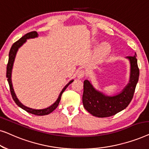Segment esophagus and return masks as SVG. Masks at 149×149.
I'll use <instances>...</instances> for the list:
<instances>
[{
	"label": "esophagus",
	"mask_w": 149,
	"mask_h": 149,
	"mask_svg": "<svg viewBox=\"0 0 149 149\" xmlns=\"http://www.w3.org/2000/svg\"><path fill=\"white\" fill-rule=\"evenodd\" d=\"M85 75V72L84 70H81L79 71L78 74H77V78L78 79H82L83 77Z\"/></svg>",
	"instance_id": "1"
}]
</instances>
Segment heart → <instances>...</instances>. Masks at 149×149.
<instances>
[{
	"mask_svg": "<svg viewBox=\"0 0 149 149\" xmlns=\"http://www.w3.org/2000/svg\"><path fill=\"white\" fill-rule=\"evenodd\" d=\"M110 50H111V47H110L109 45L105 43V42L101 44L98 47L96 52V57L97 59L102 60V59L104 58L110 53Z\"/></svg>",
	"mask_w": 149,
	"mask_h": 149,
	"instance_id": "1",
	"label": "heart"
}]
</instances>
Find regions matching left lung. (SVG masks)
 Masks as SVG:
<instances>
[{
  "instance_id": "8db88e82",
  "label": "left lung",
  "mask_w": 149,
  "mask_h": 149,
  "mask_svg": "<svg viewBox=\"0 0 149 149\" xmlns=\"http://www.w3.org/2000/svg\"><path fill=\"white\" fill-rule=\"evenodd\" d=\"M125 58L128 59L130 64V80L120 93L115 95H105L97 90L89 81L85 80L83 82V104L93 116L102 118L115 115L125 109L132 101L140 72L136 54Z\"/></svg>"
}]
</instances>
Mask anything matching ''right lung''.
Instances as JSON below:
<instances>
[{
    "instance_id": "1",
    "label": "right lung",
    "mask_w": 149,
    "mask_h": 149,
    "mask_svg": "<svg viewBox=\"0 0 149 149\" xmlns=\"http://www.w3.org/2000/svg\"><path fill=\"white\" fill-rule=\"evenodd\" d=\"M38 34L36 31L28 32V33L25 34L24 36H22L20 39L17 40V41H16L13 44V45L11 46V49H10V52L9 54V61H8V64L7 66V81L9 85L10 91H11L12 97H13V100L15 101L16 104H17L18 107L22 108V109H24V111L28 112V113L33 114V115H35L42 116V115H49V114L54 111V110L58 107L59 103H60V101L61 100V96H62V94L63 93V92H64L65 89L67 88V87H68L71 83L73 82V81L74 80H71L69 81V82L65 85L64 88L62 89V90L60 92V95H59L57 100L53 104L49 106V107L47 108H45V109H32V108L26 107L25 105H24L23 104L21 103V102H19L17 96H16L15 91H14L13 85H12V81H11V74H12V69H13V63H14V61H15L16 54H17V52L18 49H19V48L21 47L25 43L27 39L36 38L38 37Z\"/></svg>"
}]
</instances>
